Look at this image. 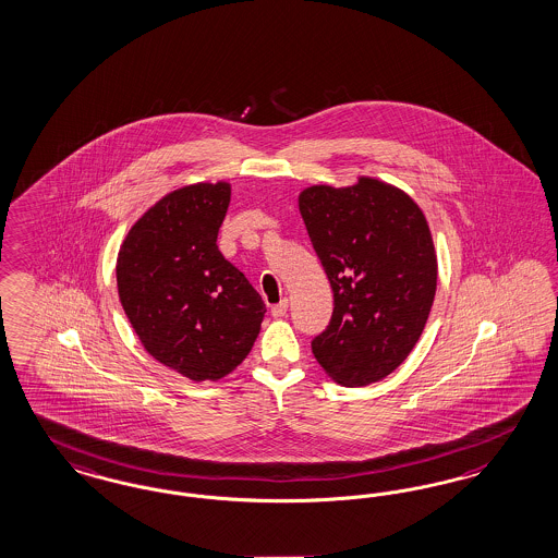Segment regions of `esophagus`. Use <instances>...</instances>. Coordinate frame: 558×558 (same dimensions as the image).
I'll list each match as a JSON object with an SVG mask.
<instances>
[{
    "label": "esophagus",
    "mask_w": 558,
    "mask_h": 558,
    "mask_svg": "<svg viewBox=\"0 0 558 558\" xmlns=\"http://www.w3.org/2000/svg\"><path fill=\"white\" fill-rule=\"evenodd\" d=\"M287 311H289V299H282L280 303H276V305L271 307V315H274V317H284Z\"/></svg>",
    "instance_id": "1"
}]
</instances>
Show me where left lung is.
I'll list each match as a JSON object with an SVG mask.
<instances>
[{
    "label": "left lung",
    "mask_w": 558,
    "mask_h": 558,
    "mask_svg": "<svg viewBox=\"0 0 558 558\" xmlns=\"http://www.w3.org/2000/svg\"><path fill=\"white\" fill-rule=\"evenodd\" d=\"M299 210L333 292L329 326L311 350L338 384L379 381L416 347L433 307L437 255L423 210L368 177L307 187Z\"/></svg>",
    "instance_id": "8db88e82"
}]
</instances>
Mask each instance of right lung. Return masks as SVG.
Listing matches in <instances>:
<instances>
[{
    "label": "right lung",
    "instance_id": "right-lung-1",
    "mask_svg": "<svg viewBox=\"0 0 558 558\" xmlns=\"http://www.w3.org/2000/svg\"><path fill=\"white\" fill-rule=\"evenodd\" d=\"M231 185L197 183L165 195L128 232L117 289L140 342L192 381H216L250 354L266 305L218 250Z\"/></svg>",
    "mask_w": 558,
    "mask_h": 558
}]
</instances>
